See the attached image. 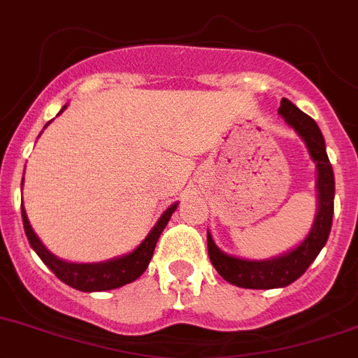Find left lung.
<instances>
[{
    "instance_id": "obj_1",
    "label": "left lung",
    "mask_w": 358,
    "mask_h": 358,
    "mask_svg": "<svg viewBox=\"0 0 358 358\" xmlns=\"http://www.w3.org/2000/svg\"><path fill=\"white\" fill-rule=\"evenodd\" d=\"M278 112L304 141L309 156L316 163L318 209H316L315 223L306 239L288 253L268 258V260H244V258L230 257L214 244L213 236L207 232V250H209V258L214 268L224 281L241 288L271 290V288H283L294 283L318 257L329 239L330 227H332L336 192L334 172H332V165L327 156L322 131L315 119L304 114L287 98L281 100V107L278 108Z\"/></svg>"
}]
</instances>
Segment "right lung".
Masks as SVG:
<instances>
[{
	"label": "right lung",
	"mask_w": 358,
	"mask_h": 358,
	"mask_svg": "<svg viewBox=\"0 0 358 358\" xmlns=\"http://www.w3.org/2000/svg\"><path fill=\"white\" fill-rule=\"evenodd\" d=\"M64 108H66V105L61 108V112H63ZM47 124H49V122H47ZM176 209L177 203H172V206L159 216L158 223L151 228V232L148 234V237H145L131 253L122 255V257L117 258H110V260L107 262H98V264H73V262L61 260V258H57L56 255H52L45 246H43L42 241L38 239V236L35 234L31 224H29L28 214L24 210V206H20L24 232H26V237H28L33 250H35L36 255L42 258L43 264L57 275V279H61V281L66 283L68 287L80 292L114 290V288L124 287V285L131 283V281H135L137 278H141V275L144 274L145 268H148L149 262H151L156 243H158L159 236H162L163 228L166 227L170 216H172V213Z\"/></svg>",
	"instance_id": "right-lung-1"
}]
</instances>
